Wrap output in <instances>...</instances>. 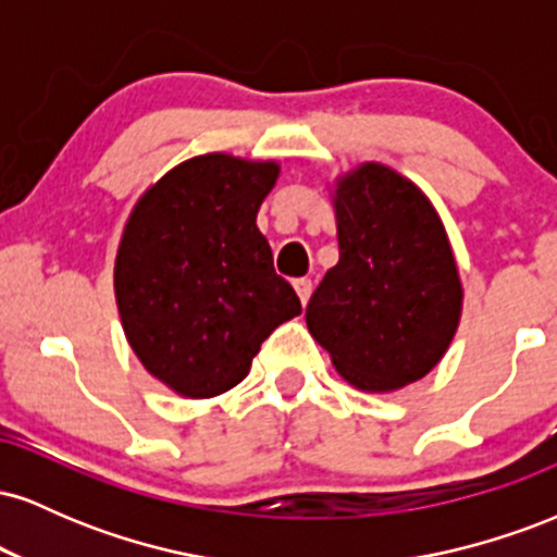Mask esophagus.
<instances>
[{
	"instance_id": "1",
	"label": "esophagus",
	"mask_w": 557,
	"mask_h": 557,
	"mask_svg": "<svg viewBox=\"0 0 557 557\" xmlns=\"http://www.w3.org/2000/svg\"><path fill=\"white\" fill-rule=\"evenodd\" d=\"M293 287H296L300 304H306V300H309V296H311V280H309V277L293 280Z\"/></svg>"
}]
</instances>
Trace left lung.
Returning a JSON list of instances; mask_svg holds the SVG:
<instances>
[{"instance_id": "1", "label": "left lung", "mask_w": 557, "mask_h": 557, "mask_svg": "<svg viewBox=\"0 0 557 557\" xmlns=\"http://www.w3.org/2000/svg\"><path fill=\"white\" fill-rule=\"evenodd\" d=\"M341 259L306 306V327L361 393H393L437 367L463 285L437 209L417 183L363 162L332 183Z\"/></svg>"}]
</instances>
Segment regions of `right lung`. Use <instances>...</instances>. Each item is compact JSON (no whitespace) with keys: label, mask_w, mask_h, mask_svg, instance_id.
<instances>
[{"label":"right lung","mask_w":557,"mask_h":557,"mask_svg":"<svg viewBox=\"0 0 557 557\" xmlns=\"http://www.w3.org/2000/svg\"><path fill=\"white\" fill-rule=\"evenodd\" d=\"M274 159L201 154L140 194L114 257V300L133 354L183 398L246 380L261 343L300 314L257 227Z\"/></svg>","instance_id":"add662e5"}]
</instances>
